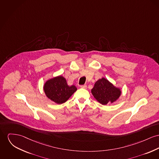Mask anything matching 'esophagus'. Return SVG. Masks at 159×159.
Instances as JSON below:
<instances>
[{
  "label": "esophagus",
  "instance_id": "1",
  "mask_svg": "<svg viewBox=\"0 0 159 159\" xmlns=\"http://www.w3.org/2000/svg\"><path fill=\"white\" fill-rule=\"evenodd\" d=\"M80 87L85 89H87V85H81V86H80Z\"/></svg>",
  "mask_w": 159,
  "mask_h": 159
}]
</instances>
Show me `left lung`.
Wrapping results in <instances>:
<instances>
[{"label": "left lung", "instance_id": "obj_1", "mask_svg": "<svg viewBox=\"0 0 159 159\" xmlns=\"http://www.w3.org/2000/svg\"><path fill=\"white\" fill-rule=\"evenodd\" d=\"M91 92L96 99L104 106L116 102L122 93L120 87L115 86L104 77L96 81Z\"/></svg>", "mask_w": 159, "mask_h": 159}]
</instances>
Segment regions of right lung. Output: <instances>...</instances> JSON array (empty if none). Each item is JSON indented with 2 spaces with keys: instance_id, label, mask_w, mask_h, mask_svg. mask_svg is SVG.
<instances>
[{
  "instance_id": "obj_1",
  "label": "right lung",
  "mask_w": 159,
  "mask_h": 159,
  "mask_svg": "<svg viewBox=\"0 0 159 159\" xmlns=\"http://www.w3.org/2000/svg\"><path fill=\"white\" fill-rule=\"evenodd\" d=\"M43 90L46 97L57 104L66 102L77 90L74 85H69L66 78L57 76L48 80L43 85Z\"/></svg>"
}]
</instances>
